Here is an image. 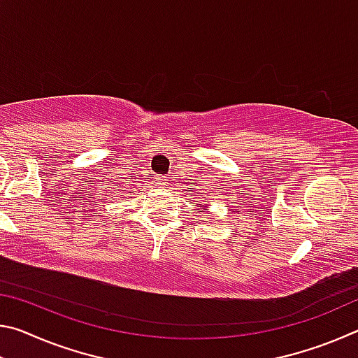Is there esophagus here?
I'll list each match as a JSON object with an SVG mask.
<instances>
[{"mask_svg": "<svg viewBox=\"0 0 358 358\" xmlns=\"http://www.w3.org/2000/svg\"><path fill=\"white\" fill-rule=\"evenodd\" d=\"M156 181H157V185H159V186H167L169 178H167V177H162V175H159V177L156 178Z\"/></svg>", "mask_w": 358, "mask_h": 358, "instance_id": "1", "label": "esophagus"}]
</instances>
